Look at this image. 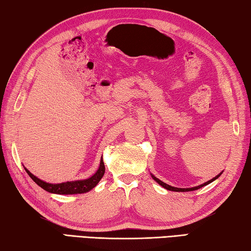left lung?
I'll return each instance as SVG.
<instances>
[{
    "label": "left lung",
    "mask_w": 251,
    "mask_h": 251,
    "mask_svg": "<svg viewBox=\"0 0 251 251\" xmlns=\"http://www.w3.org/2000/svg\"><path fill=\"white\" fill-rule=\"evenodd\" d=\"M223 173V172H222ZM222 173L221 174H218L217 176H215L214 178H212V179H209V181H207V182H205L204 184H201V185H199V186H195V187H192V188H178V187H173V186H171V185H169V184H166V183H164V182H162L161 179H159L157 177H155L154 175L153 174H151V176H152V178L154 179V181L156 182V183H159L160 185L162 186V187H164L165 190H168V191H173V192H191V191H195V190H199V188H201V187H203V186H206L207 185V184H209V183H212V182H214L215 179H217L219 176H221L222 175Z\"/></svg>",
    "instance_id": "1"
}]
</instances>
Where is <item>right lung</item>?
<instances>
[{
    "label": "right lung",
    "mask_w": 251,
    "mask_h": 251,
    "mask_svg": "<svg viewBox=\"0 0 251 251\" xmlns=\"http://www.w3.org/2000/svg\"><path fill=\"white\" fill-rule=\"evenodd\" d=\"M26 173L29 175V177L41 186L43 190H45L51 194H60V195H73V194H82V193H87L91 191L92 188L97 186V184L102 178L104 174V164L101 157L99 169L97 172L92 175V176L85 178V179H77V181H70V182H64V183H47L43 179L35 176L34 174L29 172L27 169H25Z\"/></svg>",
    "instance_id": "1"
}]
</instances>
